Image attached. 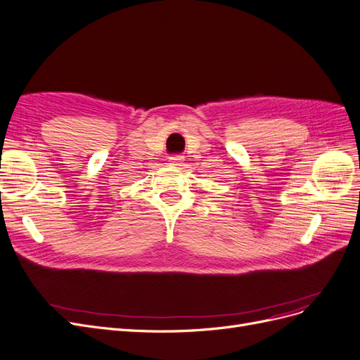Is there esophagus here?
<instances>
[{"mask_svg":"<svg viewBox=\"0 0 360 360\" xmlns=\"http://www.w3.org/2000/svg\"><path fill=\"white\" fill-rule=\"evenodd\" d=\"M184 160V156L183 155H171L169 156V164L171 165H176V167H180L183 164Z\"/></svg>","mask_w":360,"mask_h":360,"instance_id":"34e87169","label":"esophagus"}]
</instances>
